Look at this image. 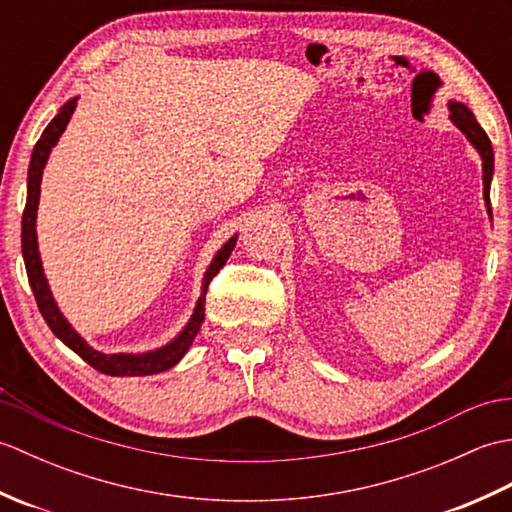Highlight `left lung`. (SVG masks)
Returning <instances> with one entry per match:
<instances>
[{"instance_id":"1","label":"left lung","mask_w":512,"mask_h":512,"mask_svg":"<svg viewBox=\"0 0 512 512\" xmlns=\"http://www.w3.org/2000/svg\"><path fill=\"white\" fill-rule=\"evenodd\" d=\"M449 118L451 123L460 129V132L466 136V140L473 145V149L480 154L482 158V182H484V204H486V213L488 220H493V211H491V182H493V171H495V154H493V145L488 140L486 132L480 127V123L475 121L473 112L466 107L464 103L458 101H449Z\"/></svg>"}]
</instances>
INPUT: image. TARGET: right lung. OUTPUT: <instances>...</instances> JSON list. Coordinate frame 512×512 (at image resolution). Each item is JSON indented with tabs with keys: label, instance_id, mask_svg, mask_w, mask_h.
I'll return each instance as SVG.
<instances>
[{
	"label": "right lung",
	"instance_id": "1",
	"mask_svg": "<svg viewBox=\"0 0 512 512\" xmlns=\"http://www.w3.org/2000/svg\"><path fill=\"white\" fill-rule=\"evenodd\" d=\"M76 101L79 96H72V99L61 105L57 116L52 118L48 127L43 129L41 138L37 140L35 149H32L30 165H28V193H26V209L24 217H21V253H24V264L28 281L32 288V295L37 299V306L41 317L46 319L48 328L54 332V336L61 343L70 347L74 354H79L85 363L99 369L101 374L107 376H151L167 372L173 365L182 361V356L189 352L193 345L195 336L200 332V325L204 321V299H206V288H209V281L220 273V268L226 264V259L231 257L233 248L237 244V235H233L228 242L217 250L215 257L211 259L209 268H206L204 279H202V295L195 301V308L187 325L173 336V339L165 345L156 347V350L147 352H101L94 350V347L83 339V336L72 328V323L63 317L59 310L57 301L52 297V290L48 286V279L43 275V264H41V253H39V242H37V209H39V195H41V176L43 169L48 165V158L52 154V147L59 143L61 134L68 127L70 118L76 110Z\"/></svg>",
	"mask_w": 512,
	"mask_h": 512
}]
</instances>
